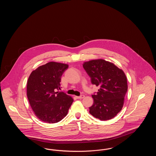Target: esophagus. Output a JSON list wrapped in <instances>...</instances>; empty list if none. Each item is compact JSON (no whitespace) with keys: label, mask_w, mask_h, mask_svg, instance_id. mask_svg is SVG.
<instances>
[{"label":"esophagus","mask_w":156,"mask_h":156,"mask_svg":"<svg viewBox=\"0 0 156 156\" xmlns=\"http://www.w3.org/2000/svg\"><path fill=\"white\" fill-rule=\"evenodd\" d=\"M84 97H85V96H84L83 95H80V96H79V97H76V98L77 99H83Z\"/></svg>","instance_id":"34e87169"}]
</instances>
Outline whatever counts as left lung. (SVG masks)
I'll return each instance as SVG.
<instances>
[{
    "label": "left lung",
    "mask_w": 156,
    "mask_h": 156,
    "mask_svg": "<svg viewBox=\"0 0 156 156\" xmlns=\"http://www.w3.org/2000/svg\"><path fill=\"white\" fill-rule=\"evenodd\" d=\"M83 67L90 78L91 83L99 87L92 97L94 104L89 113L101 120L113 118L120 111L127 91L126 75L113 63L104 59L85 62Z\"/></svg>",
    "instance_id": "obj_1"
}]
</instances>
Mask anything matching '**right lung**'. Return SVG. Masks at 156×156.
I'll return each instance as SVG.
<instances>
[{"label": "right lung", "mask_w": 156, "mask_h": 156, "mask_svg": "<svg viewBox=\"0 0 156 156\" xmlns=\"http://www.w3.org/2000/svg\"><path fill=\"white\" fill-rule=\"evenodd\" d=\"M68 65L50 62L32 71L27 83V95L36 116L48 123H57L67 116L73 99L61 88V76Z\"/></svg>", "instance_id": "obj_1"}]
</instances>
